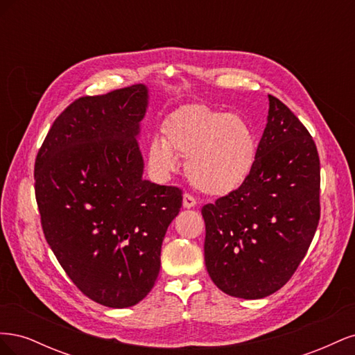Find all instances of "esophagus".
<instances>
[{"label": "esophagus", "mask_w": 355, "mask_h": 355, "mask_svg": "<svg viewBox=\"0 0 355 355\" xmlns=\"http://www.w3.org/2000/svg\"><path fill=\"white\" fill-rule=\"evenodd\" d=\"M196 204H197V200L192 197L191 194H188V192H185V194H184V207L191 209V207H194Z\"/></svg>", "instance_id": "34e87169"}]
</instances>
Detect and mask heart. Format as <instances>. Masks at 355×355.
Wrapping results in <instances>:
<instances>
[{"mask_svg": "<svg viewBox=\"0 0 355 355\" xmlns=\"http://www.w3.org/2000/svg\"><path fill=\"white\" fill-rule=\"evenodd\" d=\"M163 139L148 145V164L159 178L178 168V157L187 158V175L197 189L227 196L252 175L257 141L253 128L239 114L207 105L182 106L163 123Z\"/></svg>", "mask_w": 355, "mask_h": 355, "instance_id": "b5f03b06", "label": "heart"}]
</instances>
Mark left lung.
Returning a JSON list of instances; mask_svg holds the SVG:
<instances>
[{"mask_svg": "<svg viewBox=\"0 0 355 355\" xmlns=\"http://www.w3.org/2000/svg\"><path fill=\"white\" fill-rule=\"evenodd\" d=\"M268 99L252 175L201 209L207 272L222 292L243 299L270 296L292 278L320 220L314 139L280 99Z\"/></svg>", "mask_w": 355, "mask_h": 355, "instance_id": "1", "label": "left lung"}]
</instances>
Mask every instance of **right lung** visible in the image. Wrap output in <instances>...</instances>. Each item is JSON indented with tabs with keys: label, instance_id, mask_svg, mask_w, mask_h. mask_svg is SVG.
Wrapping results in <instances>:
<instances>
[{
	"label": "right lung",
	"instance_id": "add662e5",
	"mask_svg": "<svg viewBox=\"0 0 355 355\" xmlns=\"http://www.w3.org/2000/svg\"><path fill=\"white\" fill-rule=\"evenodd\" d=\"M144 84L75 99L56 118L35 158L41 228L81 293L110 308L151 292L161 244L182 207V189L142 179L136 136Z\"/></svg>",
	"mask_w": 355,
	"mask_h": 355
}]
</instances>
